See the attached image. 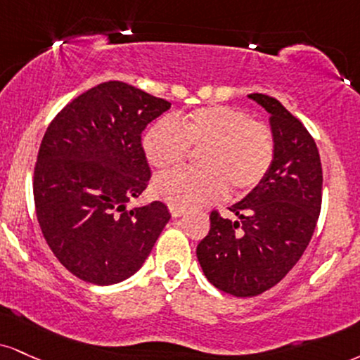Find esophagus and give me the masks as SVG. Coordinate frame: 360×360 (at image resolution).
Wrapping results in <instances>:
<instances>
[{"instance_id": "1", "label": "esophagus", "mask_w": 360, "mask_h": 360, "mask_svg": "<svg viewBox=\"0 0 360 360\" xmlns=\"http://www.w3.org/2000/svg\"><path fill=\"white\" fill-rule=\"evenodd\" d=\"M169 211H171L172 218H179V216L184 214V210H181V207H176L172 205H169Z\"/></svg>"}]
</instances>
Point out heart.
Returning a JSON list of instances; mask_svg holds the SVG:
<instances>
[{"label": "heart", "mask_w": 360, "mask_h": 360, "mask_svg": "<svg viewBox=\"0 0 360 360\" xmlns=\"http://www.w3.org/2000/svg\"><path fill=\"white\" fill-rule=\"evenodd\" d=\"M147 161L155 169L184 162L189 149L199 150V169H176L155 177L153 191L169 205L193 207L224 196H243L265 181L274 166L275 141L270 127L248 112L229 105H206L158 120L142 137Z\"/></svg>", "instance_id": "heart-1"}]
</instances>
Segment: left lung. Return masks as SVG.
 <instances>
[{
	"label": "left lung",
	"mask_w": 360,
	"mask_h": 360,
	"mask_svg": "<svg viewBox=\"0 0 360 360\" xmlns=\"http://www.w3.org/2000/svg\"><path fill=\"white\" fill-rule=\"evenodd\" d=\"M270 114L274 166L258 188L229 206L236 218L210 216L196 255L206 278L235 297L275 287L302 258L322 206V164L314 137L274 97L250 94Z\"/></svg>",
	"instance_id": "obj_1"
}]
</instances>
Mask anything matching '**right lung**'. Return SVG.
<instances>
[{
    "label": "right lung",
    "mask_w": 360,
    "mask_h": 360,
    "mask_svg": "<svg viewBox=\"0 0 360 360\" xmlns=\"http://www.w3.org/2000/svg\"><path fill=\"white\" fill-rule=\"evenodd\" d=\"M171 102L124 82H103L63 107L38 150L37 218L50 250L94 285L132 276L171 218L161 201L134 207L150 179L141 134Z\"/></svg>",
    "instance_id": "obj_1"
}]
</instances>
